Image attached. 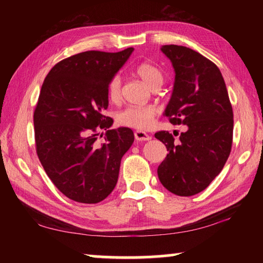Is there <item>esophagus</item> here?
<instances>
[{"mask_svg":"<svg viewBox=\"0 0 263 263\" xmlns=\"http://www.w3.org/2000/svg\"><path fill=\"white\" fill-rule=\"evenodd\" d=\"M135 137L138 141H148V140H152V137L149 135H147L146 132L143 131H136L135 132Z\"/></svg>","mask_w":263,"mask_h":263,"instance_id":"1","label":"esophagus"}]
</instances>
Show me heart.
I'll use <instances>...</instances> for the list:
<instances>
[{
	"instance_id": "b5f03b06",
	"label": "heart",
	"mask_w": 263,
	"mask_h": 263,
	"mask_svg": "<svg viewBox=\"0 0 263 263\" xmlns=\"http://www.w3.org/2000/svg\"><path fill=\"white\" fill-rule=\"evenodd\" d=\"M136 74L152 88L160 87L164 80L163 72L150 62H141L136 65ZM106 95L111 103H117L121 99V78L113 76L106 86ZM157 109L154 106H127L116 114V122L122 126L147 130L153 125Z\"/></svg>"
}]
</instances>
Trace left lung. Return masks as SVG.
<instances>
[{
  "label": "left lung",
  "instance_id": "8db88e82",
  "mask_svg": "<svg viewBox=\"0 0 263 263\" xmlns=\"http://www.w3.org/2000/svg\"><path fill=\"white\" fill-rule=\"evenodd\" d=\"M161 52L175 70L165 115L172 124H184L186 130L177 140L168 131L155 133L168 152L157 173L170 192L190 197L209 186L224 168L233 143V108L214 62L185 46L165 45Z\"/></svg>",
  "mask_w": 263,
  "mask_h": 263
}]
</instances>
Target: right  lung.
Here are the masks:
<instances>
[{"mask_svg":"<svg viewBox=\"0 0 263 263\" xmlns=\"http://www.w3.org/2000/svg\"><path fill=\"white\" fill-rule=\"evenodd\" d=\"M133 52L87 51L55 64L33 110L36 153L55 186L80 203H98L113 191L121 159L135 140L128 127L110 128L106 86ZM105 137L98 141L99 131Z\"/></svg>","mask_w":263,"mask_h":263,"instance_id":"obj_1","label":"right lung"}]
</instances>
